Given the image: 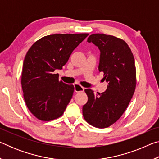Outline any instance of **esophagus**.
<instances>
[{"instance_id": "obj_1", "label": "esophagus", "mask_w": 159, "mask_h": 159, "mask_svg": "<svg viewBox=\"0 0 159 159\" xmlns=\"http://www.w3.org/2000/svg\"><path fill=\"white\" fill-rule=\"evenodd\" d=\"M74 85L75 92L79 93V92H83V91H84V88L82 87V86L79 85V83H75Z\"/></svg>"}]
</instances>
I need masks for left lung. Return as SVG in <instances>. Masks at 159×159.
<instances>
[{
  "mask_svg": "<svg viewBox=\"0 0 159 159\" xmlns=\"http://www.w3.org/2000/svg\"><path fill=\"white\" fill-rule=\"evenodd\" d=\"M100 50L99 71L108 83L106 91L95 95L85 89L88 102L83 107L86 122L104 128L119 119L127 109L136 87V68L130 47L121 39L111 35L94 34L88 39Z\"/></svg>",
  "mask_w": 159,
  "mask_h": 159,
  "instance_id": "left-lung-1",
  "label": "left lung"
}]
</instances>
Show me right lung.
I'll return each instance as SVG.
<instances>
[{"instance_id":"add662e5","label":"right lung","mask_w":159,"mask_h":159,"mask_svg":"<svg viewBox=\"0 0 159 159\" xmlns=\"http://www.w3.org/2000/svg\"><path fill=\"white\" fill-rule=\"evenodd\" d=\"M88 34L48 35L38 40L25 56L21 83L28 109L38 119L49 121L64 114L74 87L59 80L61 69L74 50Z\"/></svg>"}]
</instances>
